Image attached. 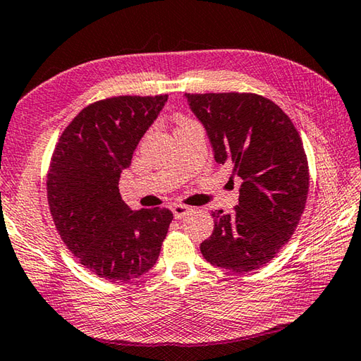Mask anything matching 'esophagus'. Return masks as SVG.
<instances>
[{"label": "esophagus", "instance_id": "obj_1", "mask_svg": "<svg viewBox=\"0 0 361 361\" xmlns=\"http://www.w3.org/2000/svg\"><path fill=\"white\" fill-rule=\"evenodd\" d=\"M171 210H173V214H174V219L176 220H180V219H183V216L188 214L190 207L188 206H182V204H176V206H173Z\"/></svg>", "mask_w": 361, "mask_h": 361}]
</instances>
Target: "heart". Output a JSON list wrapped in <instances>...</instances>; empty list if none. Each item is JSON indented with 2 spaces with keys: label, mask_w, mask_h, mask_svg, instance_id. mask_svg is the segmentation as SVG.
Segmentation results:
<instances>
[{
  "label": "heart",
  "mask_w": 361,
  "mask_h": 361,
  "mask_svg": "<svg viewBox=\"0 0 361 361\" xmlns=\"http://www.w3.org/2000/svg\"><path fill=\"white\" fill-rule=\"evenodd\" d=\"M176 122H178V128H179V127H182V126L190 124V122H193V121H190V119L183 118V116H178V119H176Z\"/></svg>",
  "instance_id": "obj_1"
}]
</instances>
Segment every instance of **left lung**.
I'll list each match as a JSON object with an SVG mask.
<instances>
[{"label":"left lung","instance_id":"1","mask_svg":"<svg viewBox=\"0 0 361 361\" xmlns=\"http://www.w3.org/2000/svg\"><path fill=\"white\" fill-rule=\"evenodd\" d=\"M206 127L215 160L242 178L233 214L212 212L204 259L245 274L264 267L294 234L310 188L308 159L297 128L275 102L253 92L185 94Z\"/></svg>","mask_w":361,"mask_h":361}]
</instances>
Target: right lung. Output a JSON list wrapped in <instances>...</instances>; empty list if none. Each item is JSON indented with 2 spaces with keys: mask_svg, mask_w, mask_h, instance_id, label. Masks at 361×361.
I'll return each mask as SVG.
<instances>
[{
  "mask_svg": "<svg viewBox=\"0 0 361 361\" xmlns=\"http://www.w3.org/2000/svg\"><path fill=\"white\" fill-rule=\"evenodd\" d=\"M168 94L118 96L83 108L51 154L47 198L58 234L85 269L128 281L157 262L173 212L130 210L119 193L122 169L157 119Z\"/></svg>",
  "mask_w": 361,
  "mask_h": 361,
  "instance_id": "1",
  "label": "right lung"
}]
</instances>
